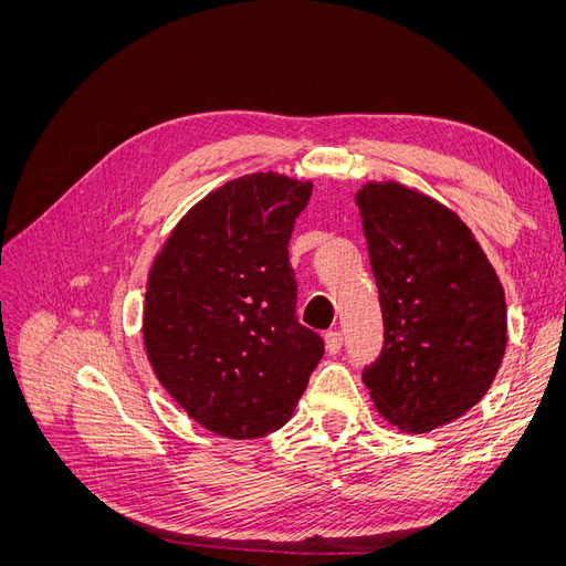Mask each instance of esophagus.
I'll return each mask as SVG.
<instances>
[{
    "label": "esophagus",
    "mask_w": 566,
    "mask_h": 566,
    "mask_svg": "<svg viewBox=\"0 0 566 566\" xmlns=\"http://www.w3.org/2000/svg\"><path fill=\"white\" fill-rule=\"evenodd\" d=\"M325 349H328V354H337L342 349V333L337 331L325 333Z\"/></svg>",
    "instance_id": "obj_1"
}]
</instances>
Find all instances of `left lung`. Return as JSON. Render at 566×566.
<instances>
[{
    "mask_svg": "<svg viewBox=\"0 0 566 566\" xmlns=\"http://www.w3.org/2000/svg\"><path fill=\"white\" fill-rule=\"evenodd\" d=\"M382 312V349L361 378L408 432L460 418L491 387L507 342L505 295L455 212L401 184L356 193Z\"/></svg>",
    "mask_w": 566,
    "mask_h": 566,
    "instance_id": "8db88e82",
    "label": "left lung"
}]
</instances>
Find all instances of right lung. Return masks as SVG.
Here are the masks:
<instances>
[{
	"mask_svg": "<svg viewBox=\"0 0 566 566\" xmlns=\"http://www.w3.org/2000/svg\"><path fill=\"white\" fill-rule=\"evenodd\" d=\"M312 184L245 175L202 198L150 269L144 342L172 399L208 430L264 437L293 416L323 358L297 321L287 243Z\"/></svg>",
	"mask_w": 566,
	"mask_h": 566,
	"instance_id": "obj_1",
	"label": "right lung"
}]
</instances>
